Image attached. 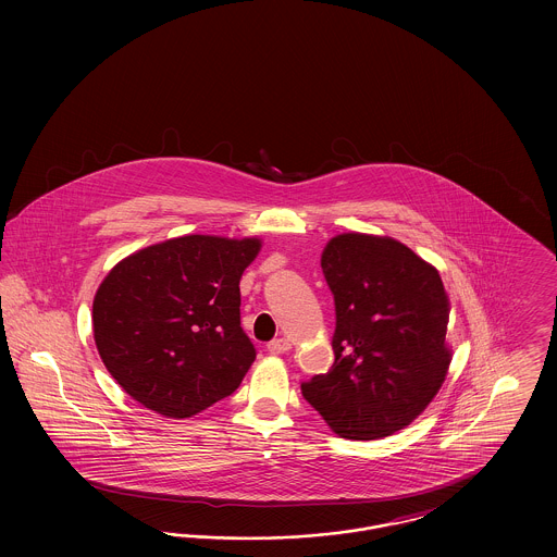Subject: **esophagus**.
<instances>
[{
    "instance_id": "1",
    "label": "esophagus",
    "mask_w": 557,
    "mask_h": 557,
    "mask_svg": "<svg viewBox=\"0 0 557 557\" xmlns=\"http://www.w3.org/2000/svg\"><path fill=\"white\" fill-rule=\"evenodd\" d=\"M290 348L292 345L286 338H277V341H271V343L267 345V350L273 352V355H282V352H286V350H290Z\"/></svg>"
}]
</instances>
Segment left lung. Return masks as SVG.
Here are the masks:
<instances>
[{
    "instance_id": "1",
    "label": "left lung",
    "mask_w": 557,
    "mask_h": 557,
    "mask_svg": "<svg viewBox=\"0 0 557 557\" xmlns=\"http://www.w3.org/2000/svg\"><path fill=\"white\" fill-rule=\"evenodd\" d=\"M334 294V366L302 382L343 438L373 441L411 424L450 363L449 296L436 267L388 236L341 234L321 255Z\"/></svg>"
}]
</instances>
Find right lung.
I'll list each match as a JSON object with an SVG mask.
<instances>
[{
	"instance_id": "add662e5",
	"label": "right lung",
	"mask_w": 557,
	"mask_h": 557,
	"mask_svg": "<svg viewBox=\"0 0 557 557\" xmlns=\"http://www.w3.org/2000/svg\"><path fill=\"white\" fill-rule=\"evenodd\" d=\"M259 238L182 236L110 269L94 296V341L121 388L166 418L230 397L257 350L239 325V280Z\"/></svg>"
}]
</instances>
